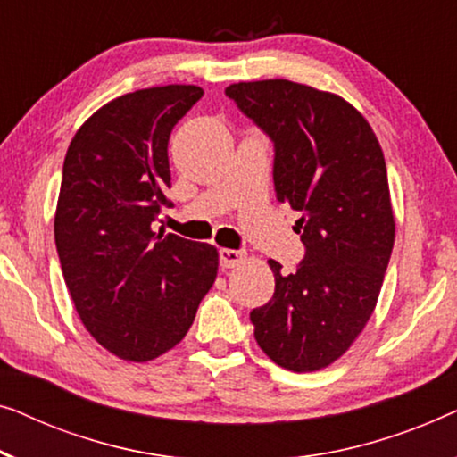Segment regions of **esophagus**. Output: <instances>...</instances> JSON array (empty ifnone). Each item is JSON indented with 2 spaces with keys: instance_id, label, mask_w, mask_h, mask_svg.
<instances>
[{
  "instance_id": "1",
  "label": "esophagus",
  "mask_w": 457,
  "mask_h": 457,
  "mask_svg": "<svg viewBox=\"0 0 457 457\" xmlns=\"http://www.w3.org/2000/svg\"><path fill=\"white\" fill-rule=\"evenodd\" d=\"M244 261H246V254L240 253V250H231V248H221L220 250V262H221L223 269L240 267Z\"/></svg>"
}]
</instances>
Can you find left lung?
<instances>
[{"label":"left lung","mask_w":457,"mask_h":457,"mask_svg":"<svg viewBox=\"0 0 457 457\" xmlns=\"http://www.w3.org/2000/svg\"><path fill=\"white\" fill-rule=\"evenodd\" d=\"M275 145L279 203L300 211L295 273L269 259L275 294L250 320L261 350L294 372L325 369L369 323L395 240L387 167L369 121L336 93L275 79L226 88Z\"/></svg>","instance_id":"left-lung-1"}]
</instances>
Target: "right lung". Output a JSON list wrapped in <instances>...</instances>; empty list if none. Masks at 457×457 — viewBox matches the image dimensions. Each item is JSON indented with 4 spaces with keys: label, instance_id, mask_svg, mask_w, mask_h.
I'll list each match as a JSON object with an SVG mask.
<instances>
[{
    "label": "right lung",
    "instance_id": "add662e5",
    "mask_svg": "<svg viewBox=\"0 0 457 457\" xmlns=\"http://www.w3.org/2000/svg\"><path fill=\"white\" fill-rule=\"evenodd\" d=\"M201 97L195 85L121 95L79 128L63 159L54 221L63 279L87 331L130 362L182 342L217 278L215 246L151 229L170 203V134Z\"/></svg>",
    "mask_w": 457,
    "mask_h": 457
}]
</instances>
